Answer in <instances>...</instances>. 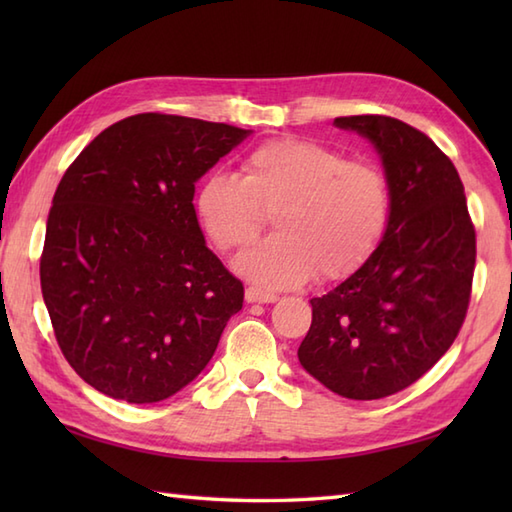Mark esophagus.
<instances>
[{
    "instance_id": "1",
    "label": "esophagus",
    "mask_w": 512,
    "mask_h": 512,
    "mask_svg": "<svg viewBox=\"0 0 512 512\" xmlns=\"http://www.w3.org/2000/svg\"><path fill=\"white\" fill-rule=\"evenodd\" d=\"M246 301L248 303H275V301H279V295H275V292L257 288V286H248L246 288Z\"/></svg>"
}]
</instances>
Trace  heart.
<instances>
[{"mask_svg": "<svg viewBox=\"0 0 512 512\" xmlns=\"http://www.w3.org/2000/svg\"><path fill=\"white\" fill-rule=\"evenodd\" d=\"M244 176L209 173L195 193V213L211 244L231 253L253 244L275 213L279 233L237 259L262 286L288 288L319 275L339 281L361 270L391 222V184L376 162L308 138L255 147Z\"/></svg>", "mask_w": 512, "mask_h": 512, "instance_id": "1", "label": "heart"}]
</instances>
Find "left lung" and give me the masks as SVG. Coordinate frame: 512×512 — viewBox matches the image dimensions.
I'll list each match as a JSON object with an SVG mask.
<instances>
[{"instance_id":"left-lung-1","label":"left lung","mask_w":512,"mask_h":512,"mask_svg":"<svg viewBox=\"0 0 512 512\" xmlns=\"http://www.w3.org/2000/svg\"><path fill=\"white\" fill-rule=\"evenodd\" d=\"M369 138L391 184V222L369 262L314 297L299 363L334 394L378 400L427 374L453 345L469 310L475 226L449 156L391 116H339Z\"/></svg>"}]
</instances>
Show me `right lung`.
Segmentation results:
<instances>
[{
    "label": "right lung",
    "instance_id": "obj_1",
    "mask_svg": "<svg viewBox=\"0 0 512 512\" xmlns=\"http://www.w3.org/2000/svg\"><path fill=\"white\" fill-rule=\"evenodd\" d=\"M250 132L136 114L96 136L52 198L39 275L65 361L134 405L176 394L211 361L244 286L204 244L195 182Z\"/></svg>",
    "mask_w": 512,
    "mask_h": 512
}]
</instances>
